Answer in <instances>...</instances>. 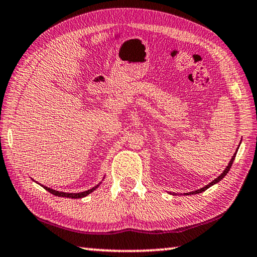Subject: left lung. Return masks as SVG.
<instances>
[{"label": "left lung", "mask_w": 257, "mask_h": 257, "mask_svg": "<svg viewBox=\"0 0 257 257\" xmlns=\"http://www.w3.org/2000/svg\"><path fill=\"white\" fill-rule=\"evenodd\" d=\"M236 152H237V151H236ZM236 152H235V153H234V155L232 156V159H230V161H229V163H228V166H227V167H226V168H225V170H224V172H222V173H221V175H220V176H218L217 178H215V180H213V181H212V182H211V183H209V184H207V185H205V187H204V188H202V189H199V190H196V191H192V192L185 193V195H195V193H200V192L205 191V190H206V189H209V188H210V187H212V185H213V184H215V183H218V182H219V181H221V180H222V178H224V177L226 176V175H227V173L229 172L230 167H232V165H233V161H234V159H235ZM173 195H174V193H173Z\"/></svg>", "instance_id": "obj_1"}]
</instances>
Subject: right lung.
Returning <instances> with one entry per match:
<instances>
[{
	"label": "right lung",
	"mask_w": 257,
	"mask_h": 257,
	"mask_svg": "<svg viewBox=\"0 0 257 257\" xmlns=\"http://www.w3.org/2000/svg\"><path fill=\"white\" fill-rule=\"evenodd\" d=\"M98 185H99V184H97V185H96V187H94V188L89 189V190H87V191H83V192H76V193H73V192H72V193H69V192L57 191V190H53V189H51V188L44 187V185H42V187H44V189H46V190H47L48 192H51L52 195H54V196H58V197H67V198H74V199H79V198H83V197L88 196L89 193H91L92 191L96 190V189L98 188Z\"/></svg>",
	"instance_id": "obj_1"
}]
</instances>
